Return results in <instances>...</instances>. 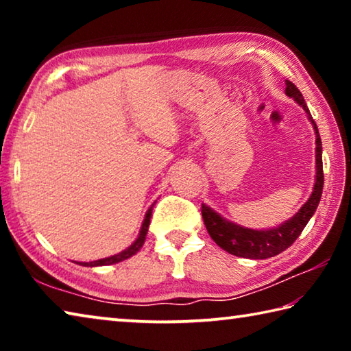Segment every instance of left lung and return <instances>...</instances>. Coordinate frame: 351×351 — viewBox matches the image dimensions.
<instances>
[{
  "label": "left lung",
  "mask_w": 351,
  "mask_h": 351,
  "mask_svg": "<svg viewBox=\"0 0 351 351\" xmlns=\"http://www.w3.org/2000/svg\"><path fill=\"white\" fill-rule=\"evenodd\" d=\"M287 85L288 97H293L297 104L304 106L306 111L308 119L314 125V132H316V182H314V189L311 197L308 198L306 203L302 206V209L295 213L293 218L288 221L277 226L268 230H254L243 228L240 224H235L232 221H228L221 215H218L215 210H212L209 206H201V213H203V219L206 224V229L212 240L217 245L224 249L226 252L237 255V257L243 258H254V260H263L274 257L288 249L293 243L297 240V237L302 234L305 229L306 223L316 212L320 197H322L324 189V167H322V142H320L319 130L314 123L313 117L310 114V110L305 104V99L302 93L297 90L293 82L285 80Z\"/></svg>",
  "instance_id": "1"
}]
</instances>
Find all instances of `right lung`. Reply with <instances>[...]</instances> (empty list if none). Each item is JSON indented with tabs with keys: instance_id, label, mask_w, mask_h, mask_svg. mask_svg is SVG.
Here are the masks:
<instances>
[{
	"instance_id": "right-lung-1",
	"label": "right lung",
	"mask_w": 351,
	"mask_h": 351,
	"mask_svg": "<svg viewBox=\"0 0 351 351\" xmlns=\"http://www.w3.org/2000/svg\"><path fill=\"white\" fill-rule=\"evenodd\" d=\"M154 206V204H153ZM153 206L150 207V209L147 210L145 213V219L144 223H142V228H141V232L138 235V239H136V241L133 243L132 246L123 249L122 252H119L116 255H111V257H106V258H100V260H96V261H77V263L82 265V266H108V265H114V263H119V261H123L127 260L130 257H133V255L136 252H139V249L142 247V245H144L145 241V237H147V232H148V226H150V218H152V210H153Z\"/></svg>"
}]
</instances>
